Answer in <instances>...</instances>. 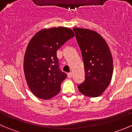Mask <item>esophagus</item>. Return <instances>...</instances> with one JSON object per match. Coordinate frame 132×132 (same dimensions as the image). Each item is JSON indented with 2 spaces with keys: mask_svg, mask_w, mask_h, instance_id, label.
<instances>
[{
  "mask_svg": "<svg viewBox=\"0 0 132 132\" xmlns=\"http://www.w3.org/2000/svg\"><path fill=\"white\" fill-rule=\"evenodd\" d=\"M72 76H73V74H72V72H70V73H68V77L69 78H71V77H72Z\"/></svg>",
  "mask_w": 132,
  "mask_h": 132,
  "instance_id": "esophagus-1",
  "label": "esophagus"
}]
</instances>
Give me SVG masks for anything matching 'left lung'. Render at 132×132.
<instances>
[{
    "label": "left lung",
    "instance_id": "1",
    "mask_svg": "<svg viewBox=\"0 0 132 132\" xmlns=\"http://www.w3.org/2000/svg\"><path fill=\"white\" fill-rule=\"evenodd\" d=\"M81 51L85 79L78 85L81 93L88 97L100 96L108 88L113 75V59L108 44L96 32L74 28Z\"/></svg>",
    "mask_w": 132,
    "mask_h": 132
}]
</instances>
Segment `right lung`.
<instances>
[{
  "instance_id": "1",
  "label": "right lung",
  "mask_w": 132,
  "mask_h": 132,
  "mask_svg": "<svg viewBox=\"0 0 132 132\" xmlns=\"http://www.w3.org/2000/svg\"><path fill=\"white\" fill-rule=\"evenodd\" d=\"M74 36L69 28L43 29L32 37L24 58L27 83L33 94L48 100L59 94L60 85L67 75L59 68L56 51Z\"/></svg>"
}]
</instances>
